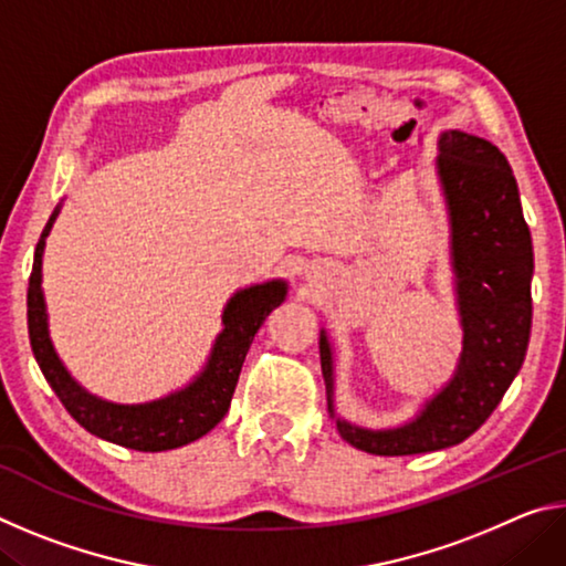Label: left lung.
I'll return each instance as SVG.
<instances>
[{"label": "left lung", "instance_id": "8db88e82", "mask_svg": "<svg viewBox=\"0 0 566 566\" xmlns=\"http://www.w3.org/2000/svg\"><path fill=\"white\" fill-rule=\"evenodd\" d=\"M457 272L464 354L454 379L401 429L367 432L337 419L339 434L379 457L424 454L464 442L490 419L522 369L532 329V234L506 157L492 142L444 132L437 157ZM332 409V352L319 337Z\"/></svg>", "mask_w": 566, "mask_h": 566}]
</instances>
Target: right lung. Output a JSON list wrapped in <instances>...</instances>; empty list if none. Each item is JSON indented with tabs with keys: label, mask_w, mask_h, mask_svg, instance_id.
Returning a JSON list of instances; mask_svg holds the SVG:
<instances>
[{
	"label": "right lung",
	"mask_w": 566,
	"mask_h": 566,
	"mask_svg": "<svg viewBox=\"0 0 566 566\" xmlns=\"http://www.w3.org/2000/svg\"><path fill=\"white\" fill-rule=\"evenodd\" d=\"M54 217L56 212L52 214L50 224L44 227L40 244H36L30 290H27V324H30L32 352L54 395L87 432L107 439V442L137 449V452H165V449H177L205 437L227 415L249 344L254 342V334L260 332L270 312L284 302V282L249 286L229 300L224 310V329L219 334L207 369L187 389L169 395L167 399L151 401V405H109V401L87 395L66 375L52 349L50 334H46L42 249Z\"/></svg>",
	"instance_id": "obj_1"
}]
</instances>
